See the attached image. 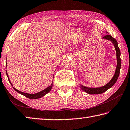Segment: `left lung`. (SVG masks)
I'll return each instance as SVG.
<instances>
[{
  "label": "left lung",
  "instance_id": "left-lung-1",
  "mask_svg": "<svg viewBox=\"0 0 130 130\" xmlns=\"http://www.w3.org/2000/svg\"><path fill=\"white\" fill-rule=\"evenodd\" d=\"M108 33V32H107ZM102 39H105L107 40H110L114 44V48L115 51H116V56H117V64L116 69H115V72L114 73V75L112 79L108 82L107 84L105 85L99 87V88H89L85 86L82 85H80V88H81L82 90L86 92V93L89 94H100L103 93L108 89L111 88V87L114 85L117 82L118 78L119 77V73H120V69H121V51L118 47V42L116 40H115L114 37H112L111 35H106L104 37H103Z\"/></svg>",
  "mask_w": 130,
  "mask_h": 130
}]
</instances>
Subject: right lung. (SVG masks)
<instances>
[{
	"label": "right lung",
	"mask_w": 130,
	"mask_h": 130,
	"mask_svg": "<svg viewBox=\"0 0 130 130\" xmlns=\"http://www.w3.org/2000/svg\"><path fill=\"white\" fill-rule=\"evenodd\" d=\"M6 67H7V65H6ZM6 72L7 76V77H8V81H9V82H10V84H11L12 86H13L12 84V83L10 81V80H9L7 72V70H6ZM53 77H54V75H53ZM52 86H53V81H52V84L50 85H49L48 87H47L46 89H45L44 90H42V91H40V92H38V93H35V94H29V93H23V92H22V91H20L19 90H17L16 88H14V87H13V88L14 89V90H15L16 92H18V93H19L20 94H22V95L25 96V97H27V98H30V99H37V98H40L41 97H42V96H45L46 95V94H47L48 93H49V92H50V91H51L52 88Z\"/></svg>",
	"instance_id": "add662e5"
}]
</instances>
